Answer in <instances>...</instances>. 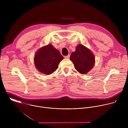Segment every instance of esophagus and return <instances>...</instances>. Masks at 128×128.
<instances>
[{
	"label": "esophagus",
	"mask_w": 128,
	"mask_h": 128,
	"mask_svg": "<svg viewBox=\"0 0 128 128\" xmlns=\"http://www.w3.org/2000/svg\"><path fill=\"white\" fill-rule=\"evenodd\" d=\"M69 58H70V54H68L67 56H65V59H69Z\"/></svg>",
	"instance_id": "1"
}]
</instances>
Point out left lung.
Returning <instances> with one entry per match:
<instances>
[{"mask_svg": "<svg viewBox=\"0 0 128 128\" xmlns=\"http://www.w3.org/2000/svg\"><path fill=\"white\" fill-rule=\"evenodd\" d=\"M70 60L74 63L76 69L83 74L92 69L95 64L94 54L90 50L82 44H78L76 51L72 52Z\"/></svg>", "mask_w": 128, "mask_h": 128, "instance_id": "1", "label": "left lung"}]
</instances>
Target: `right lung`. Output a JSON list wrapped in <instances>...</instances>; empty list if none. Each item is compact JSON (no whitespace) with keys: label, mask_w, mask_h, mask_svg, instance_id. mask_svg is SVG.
I'll use <instances>...</instances> for the list:
<instances>
[{"label":"right lung","mask_w":128,"mask_h":128,"mask_svg":"<svg viewBox=\"0 0 128 128\" xmlns=\"http://www.w3.org/2000/svg\"><path fill=\"white\" fill-rule=\"evenodd\" d=\"M63 57L59 51L51 44L40 48L34 57V63L39 71L47 75L50 74L58 68Z\"/></svg>","instance_id":"right-lung-1"}]
</instances>
